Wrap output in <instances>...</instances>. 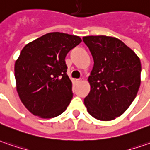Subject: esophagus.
<instances>
[{"label":"esophagus","mask_w":150,"mask_h":150,"mask_svg":"<svg viewBox=\"0 0 150 150\" xmlns=\"http://www.w3.org/2000/svg\"><path fill=\"white\" fill-rule=\"evenodd\" d=\"M81 82H82V79H77L76 80H75V83H76V84H79Z\"/></svg>","instance_id":"34e87169"}]
</instances>
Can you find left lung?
<instances>
[{
    "label": "left lung",
    "mask_w": 150,
    "mask_h": 150,
    "mask_svg": "<svg viewBox=\"0 0 150 150\" xmlns=\"http://www.w3.org/2000/svg\"><path fill=\"white\" fill-rule=\"evenodd\" d=\"M93 59L88 76L90 92L83 100L88 112L100 121L124 113L140 85L139 57L120 39L104 35L83 38Z\"/></svg>",
    "instance_id": "1"
}]
</instances>
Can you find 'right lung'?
<instances>
[{"instance_id":"obj_1","label":"right lung","mask_w":150,"mask_h":150,"mask_svg":"<svg viewBox=\"0 0 150 150\" xmlns=\"http://www.w3.org/2000/svg\"><path fill=\"white\" fill-rule=\"evenodd\" d=\"M81 41L79 36L48 33L22 49L15 64L16 89L33 115L46 119L66 111L73 93L65 58Z\"/></svg>"}]
</instances>
